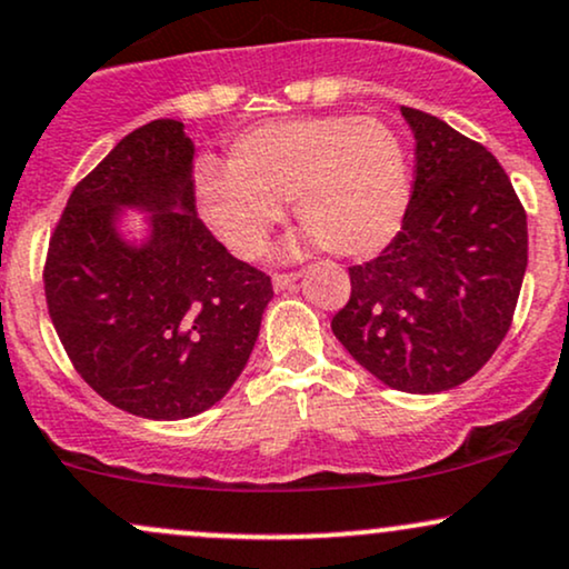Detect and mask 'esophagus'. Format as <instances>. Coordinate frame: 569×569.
I'll return each mask as SVG.
<instances>
[{"label":"esophagus","instance_id":"34e87169","mask_svg":"<svg viewBox=\"0 0 569 569\" xmlns=\"http://www.w3.org/2000/svg\"><path fill=\"white\" fill-rule=\"evenodd\" d=\"M299 280V272H278L276 278H272V289L276 291H286V289H293Z\"/></svg>","mask_w":569,"mask_h":569}]
</instances>
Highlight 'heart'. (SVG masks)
Instances as JSON below:
<instances>
[{"mask_svg":"<svg viewBox=\"0 0 569 569\" xmlns=\"http://www.w3.org/2000/svg\"><path fill=\"white\" fill-rule=\"evenodd\" d=\"M196 196L236 254L257 257L293 201L297 222L337 257L379 254L410 198L400 137L371 116L270 121L232 140L224 169L203 167Z\"/></svg>","mask_w":569,"mask_h":569,"instance_id":"heart-1","label":"heart"}]
</instances>
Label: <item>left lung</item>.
<instances>
[{
    "instance_id": "obj_1",
    "label": "left lung",
    "mask_w": 569,
    "mask_h": 569,
    "mask_svg": "<svg viewBox=\"0 0 569 569\" xmlns=\"http://www.w3.org/2000/svg\"><path fill=\"white\" fill-rule=\"evenodd\" d=\"M416 169L400 232L350 267L331 328L387 387L435 395L471 379L509 331L527 267V214L496 156L402 108Z\"/></svg>"
}]
</instances>
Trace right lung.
Here are the masks:
<instances>
[{"instance_id": "1", "label": "right lung", "mask_w": 569, "mask_h": 569, "mask_svg": "<svg viewBox=\"0 0 569 569\" xmlns=\"http://www.w3.org/2000/svg\"><path fill=\"white\" fill-rule=\"evenodd\" d=\"M193 142L174 119L137 127L73 188L50 238L44 297L77 373L111 406L156 421L203 413L249 360L272 299L196 217ZM121 206L154 211L134 250Z\"/></svg>"}]
</instances>
